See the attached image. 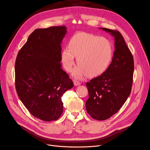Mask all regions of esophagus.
<instances>
[{
    "mask_svg": "<svg viewBox=\"0 0 150 150\" xmlns=\"http://www.w3.org/2000/svg\"><path fill=\"white\" fill-rule=\"evenodd\" d=\"M74 85H75V86H78V85H81V82H79V81H74Z\"/></svg>",
    "mask_w": 150,
    "mask_h": 150,
    "instance_id": "obj_1",
    "label": "esophagus"
}]
</instances>
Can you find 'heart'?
Segmentation results:
<instances>
[{"mask_svg": "<svg viewBox=\"0 0 150 150\" xmlns=\"http://www.w3.org/2000/svg\"><path fill=\"white\" fill-rule=\"evenodd\" d=\"M113 55L110 42L104 37L87 33H79L71 37L68 49L62 52L63 65L68 72L73 69L74 59L79 65L73 71L77 79L88 75L96 77L103 74L109 68Z\"/></svg>", "mask_w": 150, "mask_h": 150, "instance_id": "1", "label": "heart"}]
</instances>
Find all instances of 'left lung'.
Returning <instances> with one entry per match:
<instances>
[{
	"label": "left lung",
	"mask_w": 150,
	"mask_h": 150,
	"mask_svg": "<svg viewBox=\"0 0 150 150\" xmlns=\"http://www.w3.org/2000/svg\"><path fill=\"white\" fill-rule=\"evenodd\" d=\"M115 39L112 63L105 73L86 83L87 113L95 120H105L116 113L129 97L132 85L134 59L120 32L102 28Z\"/></svg>",
	"instance_id": "obj_1"
}]
</instances>
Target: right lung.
Segmentation results:
<instances>
[{
  "label": "right lung",
  "instance_id": "add662e5",
  "mask_svg": "<svg viewBox=\"0 0 150 150\" xmlns=\"http://www.w3.org/2000/svg\"><path fill=\"white\" fill-rule=\"evenodd\" d=\"M66 33L65 26L35 30L16 59L18 95L33 116L45 122L59 119L63 112L62 96L74 86L60 63Z\"/></svg>",
  "mask_w": 150,
  "mask_h": 150
}]
</instances>
